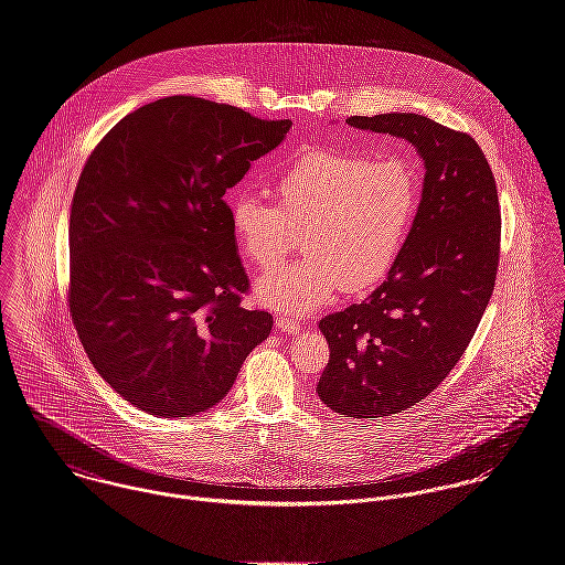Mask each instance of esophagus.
Here are the masks:
<instances>
[{
    "label": "esophagus",
    "mask_w": 565,
    "mask_h": 565,
    "mask_svg": "<svg viewBox=\"0 0 565 565\" xmlns=\"http://www.w3.org/2000/svg\"><path fill=\"white\" fill-rule=\"evenodd\" d=\"M276 326H278L282 332H291V334L300 332V328H302V323H300L298 319L289 317V315H278V317H276Z\"/></svg>",
    "instance_id": "obj_1"
}]
</instances>
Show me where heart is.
Instances as JSON below:
<instances>
[{
    "instance_id": "heart-1",
    "label": "heart",
    "mask_w": 565,
    "mask_h": 565,
    "mask_svg": "<svg viewBox=\"0 0 565 565\" xmlns=\"http://www.w3.org/2000/svg\"><path fill=\"white\" fill-rule=\"evenodd\" d=\"M418 192L404 159L317 149L274 179L276 205L239 192L228 201V222L260 271L287 257L302 231L307 257L257 282L269 307L302 312L328 305L339 289L362 294L388 276L408 242Z\"/></svg>"
}]
</instances>
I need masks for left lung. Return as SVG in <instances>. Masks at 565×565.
<instances>
[{"label": "left lung", "mask_w": 565, "mask_h": 565, "mask_svg": "<svg viewBox=\"0 0 565 565\" xmlns=\"http://www.w3.org/2000/svg\"><path fill=\"white\" fill-rule=\"evenodd\" d=\"M406 138L425 161L423 199L386 280L319 321L330 360L317 395L330 411L377 418L425 399L462 359L488 307L501 253L492 168L475 138L420 114L352 116Z\"/></svg>", "instance_id": "obj_1"}]
</instances>
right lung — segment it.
Masks as SVG:
<instances>
[{
    "instance_id": "1",
    "label": "right lung",
    "mask_w": 565,
    "mask_h": 565,
    "mask_svg": "<svg viewBox=\"0 0 565 565\" xmlns=\"http://www.w3.org/2000/svg\"><path fill=\"white\" fill-rule=\"evenodd\" d=\"M291 120L166 97L116 122L79 174L68 222V310L103 380L179 418L215 406L271 315L250 289L224 194Z\"/></svg>"
}]
</instances>
